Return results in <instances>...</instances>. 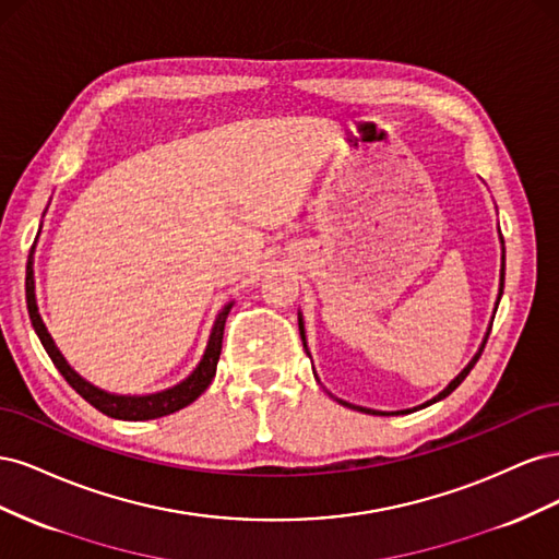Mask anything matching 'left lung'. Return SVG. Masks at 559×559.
<instances>
[{
  "mask_svg": "<svg viewBox=\"0 0 559 559\" xmlns=\"http://www.w3.org/2000/svg\"><path fill=\"white\" fill-rule=\"evenodd\" d=\"M503 273H506V270H503V265H501V286H503ZM499 298H501V292H499ZM497 306H499V300H497ZM298 329H300V337H302V324H300V319H298ZM489 331H492V329H489ZM485 343H487V335H485ZM485 343H483V347H480V352L476 354V357H473V361H471V364H468V366H466V368L462 370V373H460V376H456V378H454V380H452V382H450V384H448V386L443 389V392H441V394H438V396H436L433 401H429V403H436V401H441V399H445L448 394H452V392H454V389H456V386H460V384L464 382V378H466V376L471 373V368H473V366H476V361L480 359V354H483V349H485ZM302 345H306V337H302ZM341 403H343V405H347V408H357V411H361V413H370V415H386V413H376V411H368V408H359V405H349V403H345V401H341ZM429 403H425V405H421V408H427V405H429ZM401 413H411V411H401Z\"/></svg>",
  "mask_w": 559,
  "mask_h": 559,
  "instance_id": "left-lung-1",
  "label": "left lung"
}]
</instances>
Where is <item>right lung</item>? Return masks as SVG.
Listing matches in <instances>:
<instances>
[{"instance_id":"add662e5","label":"right lung","mask_w":559,"mask_h":559,"mask_svg":"<svg viewBox=\"0 0 559 559\" xmlns=\"http://www.w3.org/2000/svg\"><path fill=\"white\" fill-rule=\"evenodd\" d=\"M25 296H27V312H29V319H32V326H35L44 349L48 352L50 361H53L56 368L60 370V376L67 382H70V386L74 389V392L79 396L86 399L93 405V408H97L99 413H105V415H109L114 419L140 421V419H156V417L173 415V413L186 408V405H189V403H193L210 386V382L214 380L218 354H222V343H224V326H226V317L230 312V306H226L222 312H218V317L214 321L212 335H210L207 349H205V357H202L198 368L183 382H179L173 389H165V392L151 394V396H116V394H107V392H103V389H97V386L88 384L83 378H79L74 370L67 366V361L62 359V354L58 352L56 343L50 341V335H48L44 321H41V317L37 312L35 280H32V261H27Z\"/></svg>"}]
</instances>
